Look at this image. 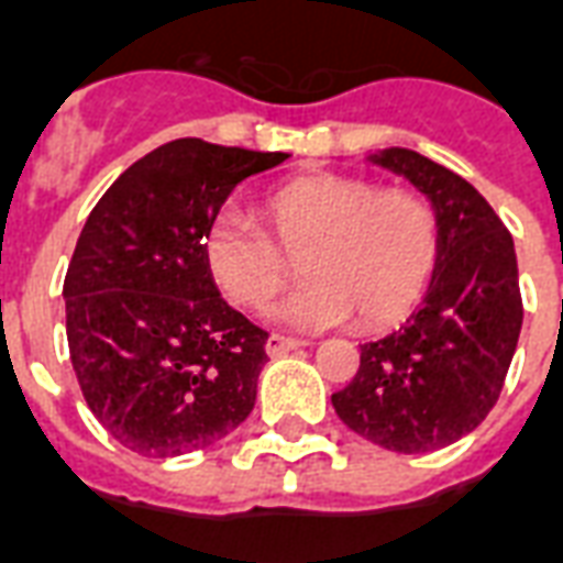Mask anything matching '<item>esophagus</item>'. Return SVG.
<instances>
[{"label":"esophagus","mask_w":563,"mask_h":563,"mask_svg":"<svg viewBox=\"0 0 563 563\" xmlns=\"http://www.w3.org/2000/svg\"><path fill=\"white\" fill-rule=\"evenodd\" d=\"M299 346H306V341H297V338H287V335H276V332H273V335L266 338V344H264V350H266V356H285V353H290V350H299Z\"/></svg>","instance_id":"esophagus-1"}]
</instances>
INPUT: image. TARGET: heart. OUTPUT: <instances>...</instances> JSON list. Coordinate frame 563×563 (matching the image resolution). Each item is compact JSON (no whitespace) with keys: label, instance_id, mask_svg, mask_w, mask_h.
Returning <instances> with one entry per match:
<instances>
[{"label":"heart","instance_id":"obj_1","mask_svg":"<svg viewBox=\"0 0 563 563\" xmlns=\"http://www.w3.org/2000/svg\"><path fill=\"white\" fill-rule=\"evenodd\" d=\"M269 236L249 219L219 213L201 240L213 285L240 308H264L299 257L306 282L269 317L287 329L391 327L412 311L439 255L433 210L407 189H377L344 175H311L261 201Z\"/></svg>","mask_w":563,"mask_h":563}]
</instances>
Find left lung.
<instances>
[{
  "label": "left lung",
  "instance_id": "8db88e82",
  "mask_svg": "<svg viewBox=\"0 0 563 563\" xmlns=\"http://www.w3.org/2000/svg\"><path fill=\"white\" fill-rule=\"evenodd\" d=\"M367 163L430 201L439 255L421 308L362 344L356 377L332 407L374 445L421 454L472 433L496 407L522 329L517 252L487 198L451 168L409 147H383Z\"/></svg>",
  "mask_w": 563,
  "mask_h": 563
}]
</instances>
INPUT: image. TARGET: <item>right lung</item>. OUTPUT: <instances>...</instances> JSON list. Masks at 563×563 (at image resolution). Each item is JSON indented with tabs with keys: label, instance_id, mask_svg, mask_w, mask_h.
Wrapping results in <instances>:
<instances>
[{
	"label": "right lung",
	"instance_id": "obj_1",
	"mask_svg": "<svg viewBox=\"0 0 563 563\" xmlns=\"http://www.w3.org/2000/svg\"><path fill=\"white\" fill-rule=\"evenodd\" d=\"M285 159L175 139L88 213L62 290L70 362L97 421L142 457L213 445L255 407L266 332L222 299L201 240L236 184Z\"/></svg>",
	"mask_w": 563,
	"mask_h": 563
}]
</instances>
